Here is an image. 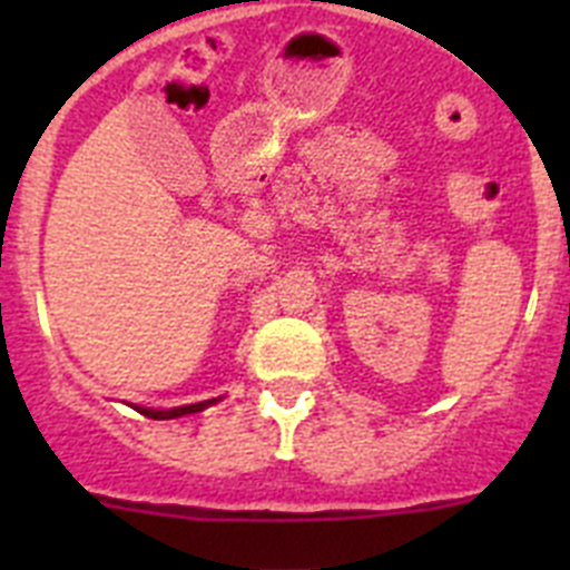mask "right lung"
Masks as SVG:
<instances>
[{"label":"right lung","mask_w":570,"mask_h":570,"mask_svg":"<svg viewBox=\"0 0 570 570\" xmlns=\"http://www.w3.org/2000/svg\"><path fill=\"white\" fill-rule=\"evenodd\" d=\"M216 400H205V402H194V405H183V407H170V411H154V407H136L139 414L150 416V420H176V416H185V414H199L205 411L208 405H214Z\"/></svg>","instance_id":"1"}]
</instances>
